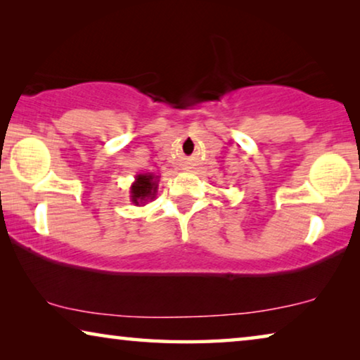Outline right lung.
Returning <instances> with one entry per match:
<instances>
[{
	"mask_svg": "<svg viewBox=\"0 0 360 360\" xmlns=\"http://www.w3.org/2000/svg\"><path fill=\"white\" fill-rule=\"evenodd\" d=\"M158 176L155 174H137L136 181L131 186V202L136 205L152 200L157 195Z\"/></svg>",
	"mask_w": 360,
	"mask_h": 360,
	"instance_id": "right-lung-1",
	"label": "right lung"
}]
</instances>
